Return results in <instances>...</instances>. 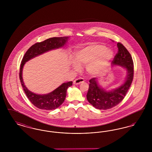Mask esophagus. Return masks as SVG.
Instances as JSON below:
<instances>
[{"label": "esophagus", "mask_w": 152, "mask_h": 152, "mask_svg": "<svg viewBox=\"0 0 152 152\" xmlns=\"http://www.w3.org/2000/svg\"><path fill=\"white\" fill-rule=\"evenodd\" d=\"M84 82V80L83 78H77L74 81H73V84H76V85H77V84H81V83H83Z\"/></svg>", "instance_id": "34e87169"}]
</instances>
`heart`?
<instances>
[{"label": "heart", "instance_id": "obj_1", "mask_svg": "<svg viewBox=\"0 0 152 152\" xmlns=\"http://www.w3.org/2000/svg\"><path fill=\"white\" fill-rule=\"evenodd\" d=\"M113 56V52L102 44H92L75 52L74 60L79 65H86L88 72L98 75L105 71ZM78 68V65L75 64Z\"/></svg>", "mask_w": 152, "mask_h": 152}]
</instances>
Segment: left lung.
Returning <instances> with one entry per match:
<instances>
[{"label": "left lung", "mask_w": 152, "mask_h": 152, "mask_svg": "<svg viewBox=\"0 0 152 152\" xmlns=\"http://www.w3.org/2000/svg\"><path fill=\"white\" fill-rule=\"evenodd\" d=\"M117 45L118 51L112 63L114 65H121L126 68V79L122 86L109 92L100 88L95 77L89 80L87 100L94 108L98 109L107 110L118 105L124 99L133 81L134 65L131 55L123 44L118 43Z\"/></svg>", "instance_id": "left-lung-1"}]
</instances>
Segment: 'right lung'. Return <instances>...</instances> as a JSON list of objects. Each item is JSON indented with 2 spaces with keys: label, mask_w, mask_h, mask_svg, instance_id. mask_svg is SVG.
<instances>
[{
  "label": "right lung",
  "mask_w": 152,
  "mask_h": 152,
  "mask_svg": "<svg viewBox=\"0 0 152 152\" xmlns=\"http://www.w3.org/2000/svg\"><path fill=\"white\" fill-rule=\"evenodd\" d=\"M68 37H54L32 45L24 54L20 67L19 78L23 89L30 102L37 108L44 110L55 109L60 106L65 100L68 87L72 85V81L64 83L53 92L47 94H36L31 92L24 85L22 71L25 63L30 59L51 50L58 48L65 44Z\"/></svg>",
  "instance_id": "1"
}]
</instances>
